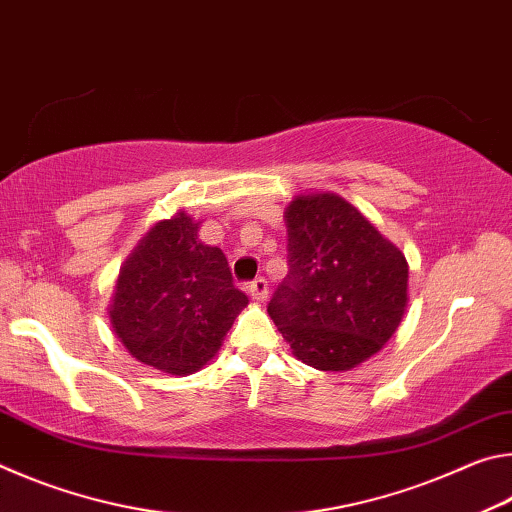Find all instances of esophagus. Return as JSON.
I'll return each mask as SVG.
<instances>
[{
	"label": "esophagus",
	"instance_id": "1",
	"mask_svg": "<svg viewBox=\"0 0 512 512\" xmlns=\"http://www.w3.org/2000/svg\"><path fill=\"white\" fill-rule=\"evenodd\" d=\"M248 291H250V296H253V300H266L268 284L264 277H255V280L248 284Z\"/></svg>",
	"mask_w": 512,
	"mask_h": 512
}]
</instances>
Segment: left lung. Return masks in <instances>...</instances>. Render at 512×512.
Listing matches in <instances>:
<instances>
[{
    "label": "left lung",
    "mask_w": 512,
    "mask_h": 512,
    "mask_svg": "<svg viewBox=\"0 0 512 512\" xmlns=\"http://www.w3.org/2000/svg\"><path fill=\"white\" fill-rule=\"evenodd\" d=\"M289 273L268 316L293 357L316 370L359 366L395 334L406 309L409 264L336 194H307L287 210Z\"/></svg>",
    "instance_id": "obj_1"
}]
</instances>
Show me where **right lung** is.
Here are the masks:
<instances>
[{
	"label": "right lung",
	"mask_w": 512,
	"mask_h": 512,
	"mask_svg": "<svg viewBox=\"0 0 512 512\" xmlns=\"http://www.w3.org/2000/svg\"><path fill=\"white\" fill-rule=\"evenodd\" d=\"M248 305L221 248L198 241V223L178 212L155 223L119 271L110 323L137 361L192 375L216 352Z\"/></svg>",
	"instance_id": "right-lung-1"
}]
</instances>
